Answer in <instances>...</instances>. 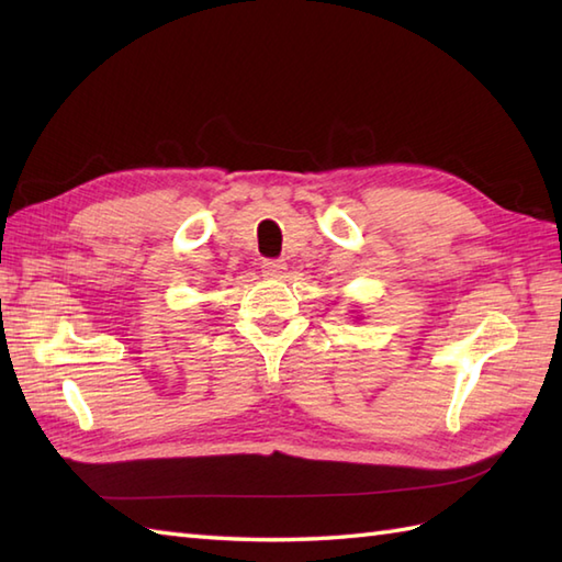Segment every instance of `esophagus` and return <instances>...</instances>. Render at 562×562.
Returning <instances> with one entry per match:
<instances>
[{
    "label": "esophagus",
    "instance_id": "esophagus-1",
    "mask_svg": "<svg viewBox=\"0 0 562 562\" xmlns=\"http://www.w3.org/2000/svg\"><path fill=\"white\" fill-rule=\"evenodd\" d=\"M262 272H266V274H270V278H278V274H282V270L284 268H288V266H284V262L282 260H274V258H268V260H262Z\"/></svg>",
    "mask_w": 562,
    "mask_h": 562
}]
</instances>
